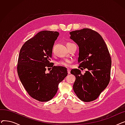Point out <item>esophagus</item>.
<instances>
[{
  "mask_svg": "<svg viewBox=\"0 0 125 125\" xmlns=\"http://www.w3.org/2000/svg\"><path fill=\"white\" fill-rule=\"evenodd\" d=\"M67 73L68 74L70 73V69L69 68H67Z\"/></svg>",
  "mask_w": 125,
  "mask_h": 125,
  "instance_id": "34e87169",
  "label": "esophagus"
}]
</instances>
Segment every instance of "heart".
<instances>
[{"label":"heart","instance_id":"b5f03b06","mask_svg":"<svg viewBox=\"0 0 125 125\" xmlns=\"http://www.w3.org/2000/svg\"><path fill=\"white\" fill-rule=\"evenodd\" d=\"M71 43L67 42L66 43V45L70 44ZM57 64L58 65H60L61 66H66L67 67L70 64V60H61L60 61H59L57 62Z\"/></svg>","mask_w":125,"mask_h":125}]
</instances>
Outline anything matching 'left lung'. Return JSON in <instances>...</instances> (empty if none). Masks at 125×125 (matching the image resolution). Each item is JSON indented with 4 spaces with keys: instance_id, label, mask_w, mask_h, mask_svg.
Listing matches in <instances>:
<instances>
[{
    "instance_id": "left-lung-1",
    "label": "left lung",
    "mask_w": 125,
    "mask_h": 125,
    "mask_svg": "<svg viewBox=\"0 0 125 125\" xmlns=\"http://www.w3.org/2000/svg\"><path fill=\"white\" fill-rule=\"evenodd\" d=\"M70 38L79 47L78 62L87 68L84 74L80 69L71 70L75 76L74 93L84 102L92 101L98 97L109 83L111 61L106 44L97 32L83 28L70 32Z\"/></svg>"
}]
</instances>
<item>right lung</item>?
Returning a JSON list of instances; mask_svg holds the SVG:
<instances>
[{
	"instance_id": "add662e5",
	"label": "right lung",
	"mask_w": 125,
	"mask_h": 125,
	"mask_svg": "<svg viewBox=\"0 0 125 125\" xmlns=\"http://www.w3.org/2000/svg\"><path fill=\"white\" fill-rule=\"evenodd\" d=\"M59 33L42 31L29 39L20 51L17 71L29 95L41 102L51 100L56 94L59 83L67 75L66 68L53 66L50 63L52 47ZM52 69L47 74L46 67Z\"/></svg>"
}]
</instances>
